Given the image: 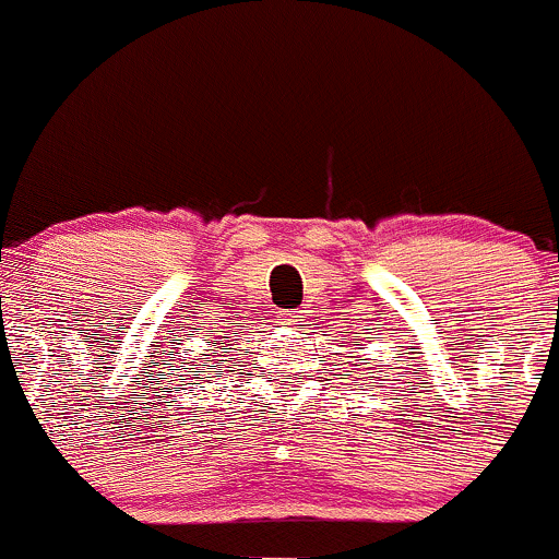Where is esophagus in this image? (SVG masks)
I'll return each mask as SVG.
<instances>
[{
    "instance_id": "obj_1",
    "label": "esophagus",
    "mask_w": 559,
    "mask_h": 559,
    "mask_svg": "<svg viewBox=\"0 0 559 559\" xmlns=\"http://www.w3.org/2000/svg\"><path fill=\"white\" fill-rule=\"evenodd\" d=\"M299 312L296 310H288V312H283V316H280V321H283V326H296V321H299Z\"/></svg>"
}]
</instances>
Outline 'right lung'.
<instances>
[{"instance_id": "1", "label": "right lung", "mask_w": 559, "mask_h": 559, "mask_svg": "<svg viewBox=\"0 0 559 559\" xmlns=\"http://www.w3.org/2000/svg\"><path fill=\"white\" fill-rule=\"evenodd\" d=\"M209 370H216V365H209Z\"/></svg>"}]
</instances>
